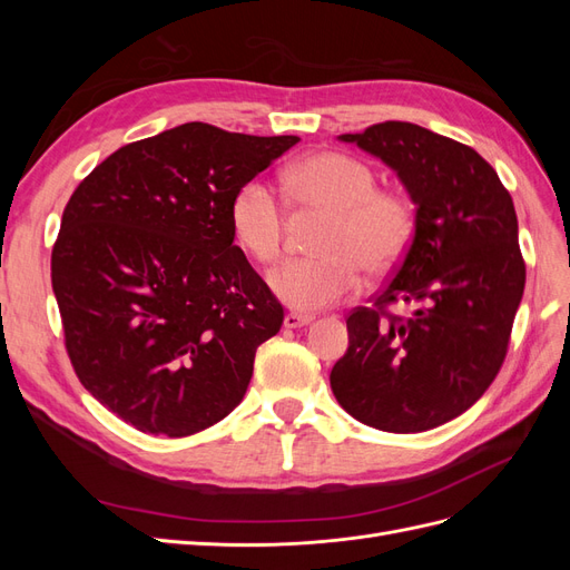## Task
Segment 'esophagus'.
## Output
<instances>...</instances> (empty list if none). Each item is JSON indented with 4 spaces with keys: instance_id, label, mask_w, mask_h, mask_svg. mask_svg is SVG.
<instances>
[{
    "instance_id": "esophagus-1",
    "label": "esophagus",
    "mask_w": 570,
    "mask_h": 570,
    "mask_svg": "<svg viewBox=\"0 0 570 570\" xmlns=\"http://www.w3.org/2000/svg\"><path fill=\"white\" fill-rule=\"evenodd\" d=\"M312 321H314L312 314H297V312L285 314V327H302V325H308Z\"/></svg>"
}]
</instances>
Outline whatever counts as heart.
Returning <instances> with one entry per match:
<instances>
[{
  "label": "heart",
  "mask_w": 570,
  "mask_h": 570,
  "mask_svg": "<svg viewBox=\"0 0 570 570\" xmlns=\"http://www.w3.org/2000/svg\"><path fill=\"white\" fill-rule=\"evenodd\" d=\"M377 170L352 154L318 151L287 174V199L299 218H323L312 237L316 256L295 258L271 273L275 297L316 312L350 297L358 273L385 278L404 262L419 230V204L406 189L381 187ZM237 245L256 264L278 262L287 214L271 187L252 180L230 204Z\"/></svg>",
  "instance_id": "obj_1"
}]
</instances>
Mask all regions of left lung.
<instances>
[{
  "label": "left lung",
  "mask_w": 570,
  "mask_h": 570,
  "mask_svg": "<svg viewBox=\"0 0 570 570\" xmlns=\"http://www.w3.org/2000/svg\"><path fill=\"white\" fill-rule=\"evenodd\" d=\"M356 142L419 204L416 239L371 306L347 316L331 371L340 406L385 433H423L471 409L502 368L525 289L513 199L497 170L452 137L385 120ZM394 303H416L411 317Z\"/></svg>",
  "instance_id": "obj_1"
}]
</instances>
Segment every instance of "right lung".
<instances>
[{
  "instance_id": "right-lung-1",
  "label": "right lung",
  "mask_w": 570,
  "mask_h": 570,
  "mask_svg": "<svg viewBox=\"0 0 570 570\" xmlns=\"http://www.w3.org/2000/svg\"><path fill=\"white\" fill-rule=\"evenodd\" d=\"M297 142L195 120L116 149L68 199L51 249L66 352L140 433L195 435L243 402L285 314L233 245L230 204Z\"/></svg>"
}]
</instances>
